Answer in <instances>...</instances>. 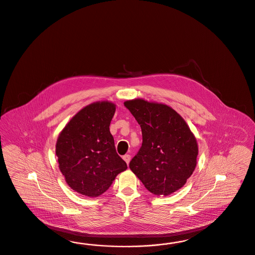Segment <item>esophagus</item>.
I'll list each match as a JSON object with an SVG mask.
<instances>
[{"mask_svg":"<svg viewBox=\"0 0 255 255\" xmlns=\"http://www.w3.org/2000/svg\"><path fill=\"white\" fill-rule=\"evenodd\" d=\"M123 160L127 163V165L129 164V162H130V160H131V156L129 155V154H125V155H123Z\"/></svg>","mask_w":255,"mask_h":255,"instance_id":"1","label":"esophagus"}]
</instances>
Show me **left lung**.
<instances>
[{
  "label": "left lung",
  "instance_id": "8db88e82",
  "mask_svg": "<svg viewBox=\"0 0 255 255\" xmlns=\"http://www.w3.org/2000/svg\"><path fill=\"white\" fill-rule=\"evenodd\" d=\"M140 125L142 146L129 167L150 193L168 196L182 188L197 165V139L170 106L143 99L124 102Z\"/></svg>",
  "mask_w": 255,
  "mask_h": 255
}]
</instances>
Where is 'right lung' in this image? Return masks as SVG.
I'll return each mask as SVG.
<instances>
[{"label":"right lung","instance_id":"1","mask_svg":"<svg viewBox=\"0 0 255 255\" xmlns=\"http://www.w3.org/2000/svg\"><path fill=\"white\" fill-rule=\"evenodd\" d=\"M115 112L112 102L92 103L74 115L58 135L55 153L59 169L77 193L99 197L127 168L109 130Z\"/></svg>","mask_w":255,"mask_h":255}]
</instances>
